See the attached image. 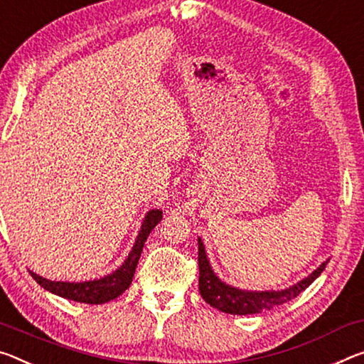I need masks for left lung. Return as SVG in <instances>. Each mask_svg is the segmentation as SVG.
<instances>
[{
	"instance_id": "1",
	"label": "left lung",
	"mask_w": 364,
	"mask_h": 364,
	"mask_svg": "<svg viewBox=\"0 0 364 364\" xmlns=\"http://www.w3.org/2000/svg\"><path fill=\"white\" fill-rule=\"evenodd\" d=\"M199 245V293L205 303L227 314H257L262 311H270L279 304H284L290 299L296 298L299 293L306 290L313 282L322 274L326 269V262H322L314 272H311L303 280L296 282L295 285L284 288V290H265V291H252L241 290V288L225 284L213 272L209 259H207L205 246L203 240L198 238Z\"/></svg>"
}]
</instances>
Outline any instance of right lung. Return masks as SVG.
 I'll use <instances>...</instances> for the list:
<instances>
[{
    "label": "right lung",
    "mask_w": 364,
    "mask_h": 364,
    "mask_svg": "<svg viewBox=\"0 0 364 364\" xmlns=\"http://www.w3.org/2000/svg\"><path fill=\"white\" fill-rule=\"evenodd\" d=\"M161 217H164V212L160 209H152L146 213L139 235H137L131 252L126 257V261L112 274L100 277V279L85 282H55L45 279V277L32 272V270L31 275L40 287L61 298L87 304H103L112 301V299L118 298L121 293H124L129 288L132 277H134L136 272L137 262H139L144 243L147 241V236L151 235L152 230L157 227V223H160Z\"/></svg>",
    "instance_id": "1"
}]
</instances>
